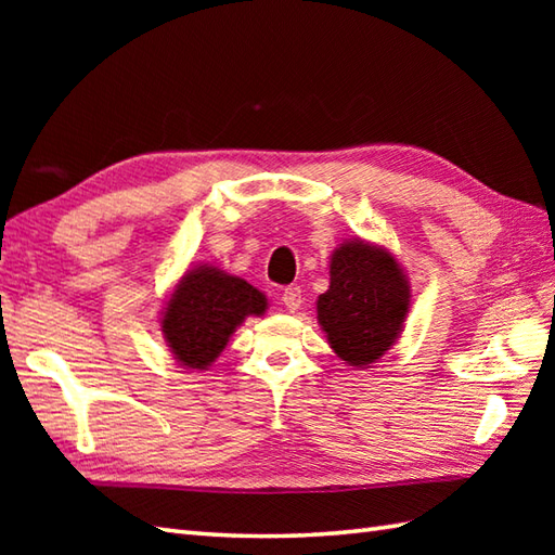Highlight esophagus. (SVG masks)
<instances>
[{"instance_id": "esophagus-1", "label": "esophagus", "mask_w": 555, "mask_h": 555, "mask_svg": "<svg viewBox=\"0 0 555 555\" xmlns=\"http://www.w3.org/2000/svg\"><path fill=\"white\" fill-rule=\"evenodd\" d=\"M281 302H284L291 312H296L300 308V302H302L300 300V286L284 288V293H281Z\"/></svg>"}]
</instances>
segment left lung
Instances as JSON below:
<instances>
[{
	"mask_svg": "<svg viewBox=\"0 0 555 555\" xmlns=\"http://www.w3.org/2000/svg\"><path fill=\"white\" fill-rule=\"evenodd\" d=\"M332 284L317 300V320L334 352L367 367L396 344L410 308V286L393 255L348 241L332 255Z\"/></svg>",
	"mask_w": 555,
	"mask_h": 555,
	"instance_id": "8db88e82",
	"label": "left lung"
}]
</instances>
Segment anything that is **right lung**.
<instances>
[{"instance_id": "obj_1", "label": "right lung", "mask_w": 555, "mask_h": 555, "mask_svg": "<svg viewBox=\"0 0 555 555\" xmlns=\"http://www.w3.org/2000/svg\"><path fill=\"white\" fill-rule=\"evenodd\" d=\"M267 298L217 267L185 271L164 308L162 334L183 367L205 370L227 348L247 314H264Z\"/></svg>"}]
</instances>
